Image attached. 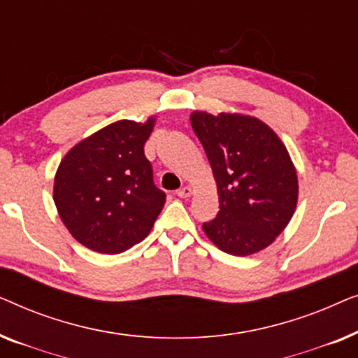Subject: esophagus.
Wrapping results in <instances>:
<instances>
[{"mask_svg":"<svg viewBox=\"0 0 358 358\" xmlns=\"http://www.w3.org/2000/svg\"><path fill=\"white\" fill-rule=\"evenodd\" d=\"M176 195H178V197H180V199H187V197H190V195H192V189H190L189 185H184V187L176 190Z\"/></svg>","mask_w":358,"mask_h":358,"instance_id":"obj_1","label":"esophagus"}]
</instances>
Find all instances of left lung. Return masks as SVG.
<instances>
[{"label":"left lung","mask_w":358,"mask_h":358,"mask_svg":"<svg viewBox=\"0 0 358 358\" xmlns=\"http://www.w3.org/2000/svg\"><path fill=\"white\" fill-rule=\"evenodd\" d=\"M190 124L212 166L217 218L202 224L215 246L249 256L273 243L293 217L298 179L275 131L249 115L194 112Z\"/></svg>","instance_id":"1"}]
</instances>
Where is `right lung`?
Returning a JSON list of instances; mask_svg holds the SVG:
<instances>
[{"label": "right lung", "instance_id": "add662e5", "mask_svg": "<svg viewBox=\"0 0 358 358\" xmlns=\"http://www.w3.org/2000/svg\"><path fill=\"white\" fill-rule=\"evenodd\" d=\"M155 119L119 120L83 140L58 166L53 200L83 246L119 254L143 241L164 207L143 146Z\"/></svg>", "mask_w": 358, "mask_h": 358}]
</instances>
